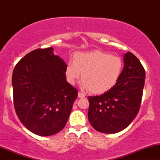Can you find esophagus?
Returning <instances> with one entry per match:
<instances>
[{"instance_id": "obj_1", "label": "esophagus", "mask_w": 160, "mask_h": 160, "mask_svg": "<svg viewBox=\"0 0 160 160\" xmlns=\"http://www.w3.org/2000/svg\"><path fill=\"white\" fill-rule=\"evenodd\" d=\"M78 97H79V98H84V97H85V95L82 94V93L80 92H78Z\"/></svg>"}]
</instances>
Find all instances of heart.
Instances as JSON below:
<instances>
[{
	"mask_svg": "<svg viewBox=\"0 0 160 160\" xmlns=\"http://www.w3.org/2000/svg\"><path fill=\"white\" fill-rule=\"evenodd\" d=\"M122 71L120 58L101 50L78 52L74 60L67 62L65 69L66 80L74 85L81 77V86L94 94H102L112 89Z\"/></svg>",
	"mask_w": 160,
	"mask_h": 160,
	"instance_id": "heart-1",
	"label": "heart"
}]
</instances>
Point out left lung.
Wrapping results in <instances>:
<instances>
[{
	"instance_id": "8db88e82",
	"label": "left lung",
	"mask_w": 160,
	"mask_h": 160,
	"mask_svg": "<svg viewBox=\"0 0 160 160\" xmlns=\"http://www.w3.org/2000/svg\"><path fill=\"white\" fill-rule=\"evenodd\" d=\"M124 67L118 82L98 96H89L88 119L98 132L113 134L132 122L140 109L145 71L135 55L123 56Z\"/></svg>"
}]
</instances>
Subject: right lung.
<instances>
[{
	"label": "right lung",
	"instance_id": "right-lung-1",
	"mask_svg": "<svg viewBox=\"0 0 160 160\" xmlns=\"http://www.w3.org/2000/svg\"><path fill=\"white\" fill-rule=\"evenodd\" d=\"M66 63L52 47L28 53L12 72L13 103L19 120L40 136L65 127L78 92L66 81Z\"/></svg>",
	"mask_w": 160,
	"mask_h": 160
}]
</instances>
